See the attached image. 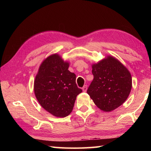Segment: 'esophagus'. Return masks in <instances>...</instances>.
Wrapping results in <instances>:
<instances>
[{"mask_svg": "<svg viewBox=\"0 0 151 151\" xmlns=\"http://www.w3.org/2000/svg\"><path fill=\"white\" fill-rule=\"evenodd\" d=\"M82 89H83V92H86V91H87V86L85 85V86H83V88H82Z\"/></svg>", "mask_w": 151, "mask_h": 151, "instance_id": "34e87169", "label": "esophagus"}]
</instances>
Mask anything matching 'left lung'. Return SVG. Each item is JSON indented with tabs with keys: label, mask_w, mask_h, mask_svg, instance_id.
Wrapping results in <instances>:
<instances>
[{
	"label": "left lung",
	"mask_w": 151,
	"mask_h": 151,
	"mask_svg": "<svg viewBox=\"0 0 151 151\" xmlns=\"http://www.w3.org/2000/svg\"><path fill=\"white\" fill-rule=\"evenodd\" d=\"M94 76L87 93L96 106L111 112L122 105L132 88V77L127 68L115 57L108 55L92 65Z\"/></svg>",
	"instance_id": "8db88e82"
}]
</instances>
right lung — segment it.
I'll list each match as a JSON object with an SVG mask.
<instances>
[{
  "instance_id": "right-lung-1",
  "label": "right lung",
  "mask_w": 151,
  "mask_h": 151,
  "mask_svg": "<svg viewBox=\"0 0 151 151\" xmlns=\"http://www.w3.org/2000/svg\"><path fill=\"white\" fill-rule=\"evenodd\" d=\"M69 63L55 53L42 61L34 81V92L43 109L57 117L69 115L82 90L76 75L68 70Z\"/></svg>"
}]
</instances>
